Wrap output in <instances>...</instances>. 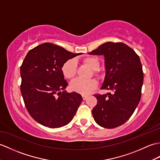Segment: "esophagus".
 Masks as SVG:
<instances>
[{
  "label": "esophagus",
  "mask_w": 160,
  "mask_h": 160,
  "mask_svg": "<svg viewBox=\"0 0 160 160\" xmlns=\"http://www.w3.org/2000/svg\"><path fill=\"white\" fill-rule=\"evenodd\" d=\"M87 98H88V95H82V99H83L84 100L86 99Z\"/></svg>",
  "instance_id": "obj_1"
}]
</instances>
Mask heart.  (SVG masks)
Here are the masks:
<instances>
[{
	"label": "heart",
	"mask_w": 160,
	"mask_h": 160,
	"mask_svg": "<svg viewBox=\"0 0 160 160\" xmlns=\"http://www.w3.org/2000/svg\"><path fill=\"white\" fill-rule=\"evenodd\" d=\"M83 62L88 66L94 70V74L95 76L98 75V70L99 69L100 62L99 59L94 57H89L84 59ZM62 72L63 76L66 78L71 79L75 76L77 69V62L73 58L69 59L64 62L62 66ZM97 82L94 79L91 80H83L81 78H76L73 80L70 87L73 91L78 92V93L86 95L93 90L97 87Z\"/></svg>",
	"instance_id": "obj_1"
}]
</instances>
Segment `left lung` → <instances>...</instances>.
<instances>
[{
    "instance_id": "obj_1",
    "label": "left lung",
    "mask_w": 160,
    "mask_h": 160,
    "mask_svg": "<svg viewBox=\"0 0 160 160\" xmlns=\"http://www.w3.org/2000/svg\"><path fill=\"white\" fill-rule=\"evenodd\" d=\"M88 54L104 57L106 76L101 89L112 91L94 95L98 103L92 116L101 127H118L131 117L140 100L144 75L140 58L121 42L104 43Z\"/></svg>"
}]
</instances>
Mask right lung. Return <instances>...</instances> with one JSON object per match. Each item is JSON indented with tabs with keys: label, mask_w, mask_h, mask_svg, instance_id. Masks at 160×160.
<instances>
[{
	"label": "right lung",
	"mask_w": 160,
	"mask_h": 160,
	"mask_svg": "<svg viewBox=\"0 0 160 160\" xmlns=\"http://www.w3.org/2000/svg\"><path fill=\"white\" fill-rule=\"evenodd\" d=\"M73 54L51 43H44L27 53L20 67V90L27 110L33 119L50 128L68 125L82 102L76 92L64 90L68 84L62 66Z\"/></svg>",
	"instance_id": "obj_1"
}]
</instances>
